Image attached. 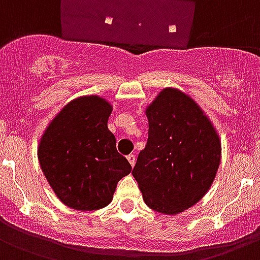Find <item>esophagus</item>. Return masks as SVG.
<instances>
[{"label": "esophagus", "instance_id": "1", "mask_svg": "<svg viewBox=\"0 0 260 260\" xmlns=\"http://www.w3.org/2000/svg\"><path fill=\"white\" fill-rule=\"evenodd\" d=\"M136 155H134V154H128L127 155V161H128V162H130V165H132V166H134V165H136Z\"/></svg>", "mask_w": 260, "mask_h": 260}]
</instances>
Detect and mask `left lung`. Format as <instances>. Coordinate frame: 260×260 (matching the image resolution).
Instances as JSON below:
<instances>
[{"label":"left lung","mask_w":260,"mask_h":260,"mask_svg":"<svg viewBox=\"0 0 260 260\" xmlns=\"http://www.w3.org/2000/svg\"><path fill=\"white\" fill-rule=\"evenodd\" d=\"M149 138L133 176L149 208L177 215L204 197L219 169L221 143L192 98L164 88L146 107Z\"/></svg>","instance_id":"8db88e82"}]
</instances>
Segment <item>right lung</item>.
Instances as JSON below:
<instances>
[{
    "mask_svg": "<svg viewBox=\"0 0 260 260\" xmlns=\"http://www.w3.org/2000/svg\"><path fill=\"white\" fill-rule=\"evenodd\" d=\"M111 103L98 95L76 98L51 120L37 157L59 200L76 211H96L113 200L132 165L115 147L107 127Z\"/></svg>",
    "mask_w": 260,
    "mask_h": 260,
    "instance_id": "right-lung-1",
    "label": "right lung"
}]
</instances>
